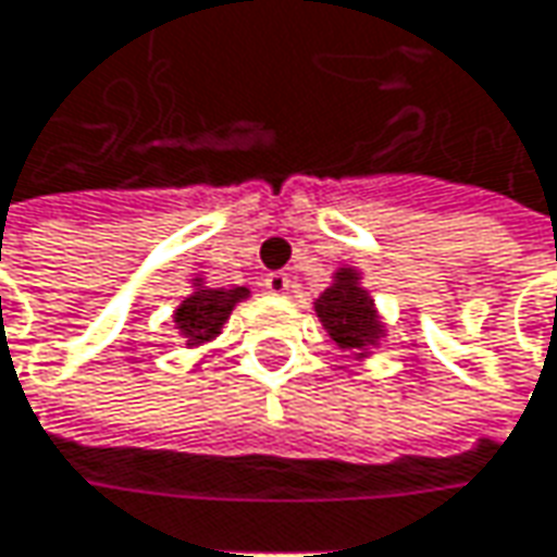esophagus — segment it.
Instances as JSON below:
<instances>
[{
    "label": "esophagus",
    "instance_id": "esophagus-1",
    "mask_svg": "<svg viewBox=\"0 0 557 557\" xmlns=\"http://www.w3.org/2000/svg\"><path fill=\"white\" fill-rule=\"evenodd\" d=\"M290 278L285 275V272H269L267 275V290L269 294H278V297H285V294H290Z\"/></svg>",
    "mask_w": 557,
    "mask_h": 557
}]
</instances>
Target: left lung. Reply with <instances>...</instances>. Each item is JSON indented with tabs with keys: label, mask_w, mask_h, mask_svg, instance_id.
<instances>
[{
	"label": "left lung",
	"mask_w": 557,
	"mask_h": 557,
	"mask_svg": "<svg viewBox=\"0 0 557 557\" xmlns=\"http://www.w3.org/2000/svg\"><path fill=\"white\" fill-rule=\"evenodd\" d=\"M312 310L334 347L356 356L359 362H366L387 334V325L381 322L372 294L362 288V272L356 267L334 269L332 285L312 300Z\"/></svg>",
	"instance_id": "8db88e82"
}]
</instances>
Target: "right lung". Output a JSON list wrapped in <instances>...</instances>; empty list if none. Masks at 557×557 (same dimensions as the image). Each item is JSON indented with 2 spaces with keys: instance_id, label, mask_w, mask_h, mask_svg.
Segmentation results:
<instances>
[{
  "instance_id": "add662e5",
  "label": "right lung",
  "mask_w": 557,
  "mask_h": 557,
  "mask_svg": "<svg viewBox=\"0 0 557 557\" xmlns=\"http://www.w3.org/2000/svg\"><path fill=\"white\" fill-rule=\"evenodd\" d=\"M250 297L247 285L238 288H210L203 282V275L191 278L188 297L180 300V307L173 310V325L185 341V347H203L210 341H216L223 334V325L228 322L232 310Z\"/></svg>"
}]
</instances>
